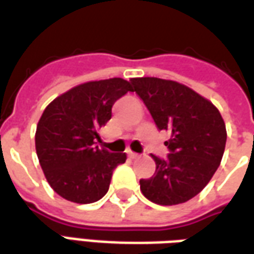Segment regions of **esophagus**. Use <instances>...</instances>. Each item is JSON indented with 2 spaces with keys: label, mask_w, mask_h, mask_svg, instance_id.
I'll return each instance as SVG.
<instances>
[{
  "label": "esophagus",
  "mask_w": 254,
  "mask_h": 254,
  "mask_svg": "<svg viewBox=\"0 0 254 254\" xmlns=\"http://www.w3.org/2000/svg\"><path fill=\"white\" fill-rule=\"evenodd\" d=\"M127 156H128V157H130V159H138V157H139V154H138V153H134V152H131V150H128V152H127Z\"/></svg>",
  "instance_id": "1"
}]
</instances>
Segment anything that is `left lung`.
Instances as JSON below:
<instances>
[{"mask_svg":"<svg viewBox=\"0 0 254 254\" xmlns=\"http://www.w3.org/2000/svg\"><path fill=\"white\" fill-rule=\"evenodd\" d=\"M135 91L160 131L170 153L156 161V172L141 179L142 194L159 205H176L195 197L220 165L226 147V124L217 108L194 90L174 80L132 78Z\"/></svg>","mask_w":254,"mask_h":254,"instance_id":"8db88e82","label":"left lung"}]
</instances>
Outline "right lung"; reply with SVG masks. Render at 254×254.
Wrapping results in <instances>:
<instances>
[{
    "mask_svg": "<svg viewBox=\"0 0 254 254\" xmlns=\"http://www.w3.org/2000/svg\"><path fill=\"white\" fill-rule=\"evenodd\" d=\"M132 91L122 78L79 84L50 102L35 132L39 164L52 189L76 204H91L108 193L113 170L126 153L98 145V131L112 118L119 98Z\"/></svg>",
    "mask_w": 254,
    "mask_h": 254,
    "instance_id": "right-lung-1",
    "label": "right lung"
}]
</instances>
